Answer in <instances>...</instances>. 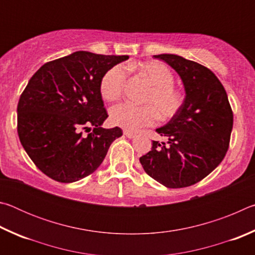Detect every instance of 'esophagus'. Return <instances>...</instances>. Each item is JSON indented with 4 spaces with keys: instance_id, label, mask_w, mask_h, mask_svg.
<instances>
[{
    "instance_id": "obj_1",
    "label": "esophagus",
    "mask_w": 255,
    "mask_h": 255,
    "mask_svg": "<svg viewBox=\"0 0 255 255\" xmlns=\"http://www.w3.org/2000/svg\"><path fill=\"white\" fill-rule=\"evenodd\" d=\"M124 135L126 136L127 138H133L136 136V133H133V132H131V131H128V130H125L124 131Z\"/></svg>"
}]
</instances>
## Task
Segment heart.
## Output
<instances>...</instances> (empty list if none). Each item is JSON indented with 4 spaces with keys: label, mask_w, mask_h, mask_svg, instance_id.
<instances>
[{
    "label": "heart",
    "mask_w": 255,
    "mask_h": 255,
    "mask_svg": "<svg viewBox=\"0 0 255 255\" xmlns=\"http://www.w3.org/2000/svg\"><path fill=\"white\" fill-rule=\"evenodd\" d=\"M152 85L145 94V106H132L123 103L114 107L110 111L111 123L127 130L150 126L161 120H169L178 114L183 103V98L174 88V76L170 68L161 62L140 63L135 66ZM127 71L123 65H116L108 70L100 82V93L105 100L117 101L122 97L126 84Z\"/></svg>",
    "instance_id": "heart-1"
}]
</instances>
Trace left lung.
Masks as SVG:
<instances>
[{
	"label": "left lung",
	"mask_w": 255,
	"mask_h": 255,
	"mask_svg": "<svg viewBox=\"0 0 255 255\" xmlns=\"http://www.w3.org/2000/svg\"><path fill=\"white\" fill-rule=\"evenodd\" d=\"M178 73L185 97L174 117L156 132L167 144L153 140L139 158L146 173L164 187L185 188L211 173L225 157L233 128V112L221 81L209 68L179 55L161 54Z\"/></svg>",
	"instance_id": "left-lung-1"
}]
</instances>
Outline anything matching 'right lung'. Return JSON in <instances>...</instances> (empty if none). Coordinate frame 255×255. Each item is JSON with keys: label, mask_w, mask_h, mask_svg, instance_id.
<instances>
[{"label": "right lung", "mask_w": 255, "mask_h": 255, "mask_svg": "<svg viewBox=\"0 0 255 255\" xmlns=\"http://www.w3.org/2000/svg\"><path fill=\"white\" fill-rule=\"evenodd\" d=\"M127 55L75 51L42 65L29 80L18 103V133L29 157L42 173L71 183L93 173L119 127L102 128L108 118L100 93L105 73ZM94 130L84 137L80 130Z\"/></svg>", "instance_id": "right-lung-1"}]
</instances>
